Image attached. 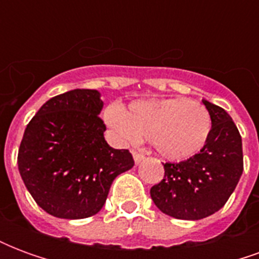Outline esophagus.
Segmentation results:
<instances>
[{"label": "esophagus", "mask_w": 259, "mask_h": 259, "mask_svg": "<svg viewBox=\"0 0 259 259\" xmlns=\"http://www.w3.org/2000/svg\"><path fill=\"white\" fill-rule=\"evenodd\" d=\"M133 158H135V162L137 163V165H139V163L144 161V158H146V157H144L143 154H140V152L133 151Z\"/></svg>", "instance_id": "1"}]
</instances>
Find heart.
<instances>
[{
    "mask_svg": "<svg viewBox=\"0 0 259 259\" xmlns=\"http://www.w3.org/2000/svg\"><path fill=\"white\" fill-rule=\"evenodd\" d=\"M104 120L122 144L150 139L159 155L183 161L202 150L211 133V116L205 108L186 98H152L130 104L129 112L109 105Z\"/></svg>",
    "mask_w": 259,
    "mask_h": 259,
    "instance_id": "b5f03b06",
    "label": "heart"
}]
</instances>
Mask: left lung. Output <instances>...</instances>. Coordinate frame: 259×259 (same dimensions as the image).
<instances>
[{
	"mask_svg": "<svg viewBox=\"0 0 259 259\" xmlns=\"http://www.w3.org/2000/svg\"><path fill=\"white\" fill-rule=\"evenodd\" d=\"M211 116V133L198 154L179 163H165V176L150 194L159 211L198 221L219 211L243 174L241 136L223 108L202 100Z\"/></svg>",
	"mask_w": 259,
	"mask_h": 259,
	"instance_id": "left-lung-1",
	"label": "left lung"
}]
</instances>
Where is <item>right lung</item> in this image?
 <instances>
[{"mask_svg":"<svg viewBox=\"0 0 259 259\" xmlns=\"http://www.w3.org/2000/svg\"><path fill=\"white\" fill-rule=\"evenodd\" d=\"M102 107L100 91H66L48 100L26 127L19 174L37 205L53 217L96 215L113 179L135 165L129 150H115L104 139Z\"/></svg>","mask_w":259,"mask_h":259,"instance_id":"add662e5","label":"right lung"}]
</instances>
